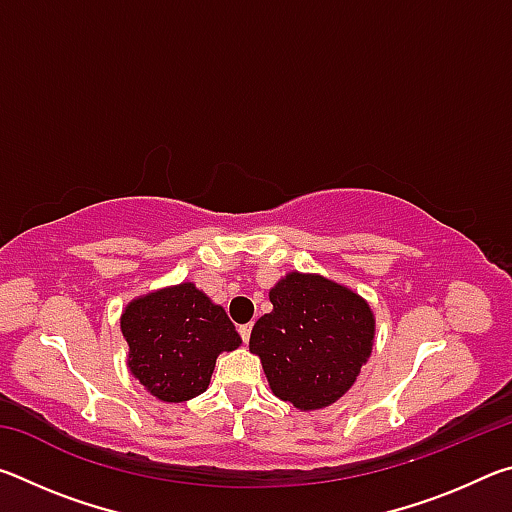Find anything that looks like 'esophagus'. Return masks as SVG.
<instances>
[{
  "label": "esophagus",
  "mask_w": 512,
  "mask_h": 512,
  "mask_svg": "<svg viewBox=\"0 0 512 512\" xmlns=\"http://www.w3.org/2000/svg\"><path fill=\"white\" fill-rule=\"evenodd\" d=\"M250 332H253V323L239 325V336H241V341H244V343L250 341Z\"/></svg>",
  "instance_id": "esophagus-1"
}]
</instances>
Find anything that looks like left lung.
I'll return each instance as SVG.
<instances>
[{
	"instance_id": "8db88e82",
	"label": "left lung",
	"mask_w": 512,
	"mask_h": 512,
	"mask_svg": "<svg viewBox=\"0 0 512 512\" xmlns=\"http://www.w3.org/2000/svg\"><path fill=\"white\" fill-rule=\"evenodd\" d=\"M273 311L257 320L271 391L296 409H323L350 391L372 352L375 318L366 300L320 275L289 273L271 289Z\"/></svg>"
}]
</instances>
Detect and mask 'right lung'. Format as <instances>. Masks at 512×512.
I'll use <instances>...</instances> for the list:
<instances>
[{
    "instance_id": "right-lung-1",
    "label": "right lung",
    "mask_w": 512,
    "mask_h": 512,
    "mask_svg": "<svg viewBox=\"0 0 512 512\" xmlns=\"http://www.w3.org/2000/svg\"><path fill=\"white\" fill-rule=\"evenodd\" d=\"M128 368L162 402H185L210 384L216 357L239 348L223 307L194 284L133 300L121 316Z\"/></svg>"
}]
</instances>
